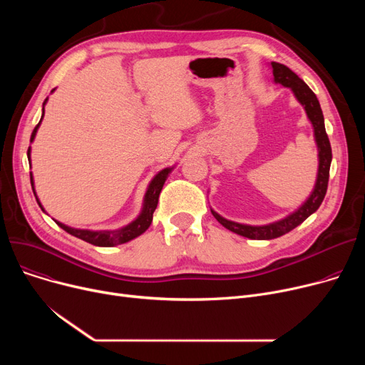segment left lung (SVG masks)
I'll return each instance as SVG.
<instances>
[{
  "label": "left lung",
  "mask_w": 365,
  "mask_h": 365,
  "mask_svg": "<svg viewBox=\"0 0 365 365\" xmlns=\"http://www.w3.org/2000/svg\"><path fill=\"white\" fill-rule=\"evenodd\" d=\"M272 73L275 83L290 87L297 98V101L304 106L306 113H308V118L311 120L314 125L315 133V140L318 145V157H319V168H318V178L315 183V189L312 195L306 200V202L294 212L293 215L287 216L285 219L264 225V226H250V225H241L231 220H226L222 216H219L216 212L212 213L217 219L220 225H223L229 231H232L241 237L250 238V240H274L278 238L287 232L293 231L296 226H299L303 220L308 219L312 213H315L319 208L325 194H327V186H329V178H330V164H331V145L329 140L327 133H325L324 125V115L319 106V102L317 99L315 93L308 87L303 80L289 68L282 63L272 62Z\"/></svg>",
  "instance_id": "8db88e82"
}]
</instances>
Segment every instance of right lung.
I'll return each mask as SVG.
<instances>
[{
  "instance_id": "1",
  "label": "right lung",
  "mask_w": 365,
  "mask_h": 365,
  "mask_svg": "<svg viewBox=\"0 0 365 365\" xmlns=\"http://www.w3.org/2000/svg\"><path fill=\"white\" fill-rule=\"evenodd\" d=\"M47 99L44 101V105H46ZM43 115H44V108H43ZM43 120V117H41ZM41 123V121H40ZM40 123H38L31 134V142L34 140L35 138V133H36V128L38 125H40ZM29 152H31V146L28 148V160L31 161V157H29ZM171 171V168H164L161 170L158 175L152 179L148 190H146V195H145V204H143V210L140 216L131 222L130 225L121 227V229H117V231H84V229H73V227H69L61 222H56L57 225H59L63 231H66L68 234L80 238L88 244H93V245H99V247H112V245H118V244H124L133 238H136L139 235H142L146 229L150 226L152 223V216H153V212H155L157 208V204H158V198H160V192L163 189V185L168 176V173ZM31 185L34 186V180H32V173H31ZM34 189V187H32ZM36 202L40 204V201L36 200ZM41 207V204H40ZM43 208V207H41Z\"/></svg>"
}]
</instances>
